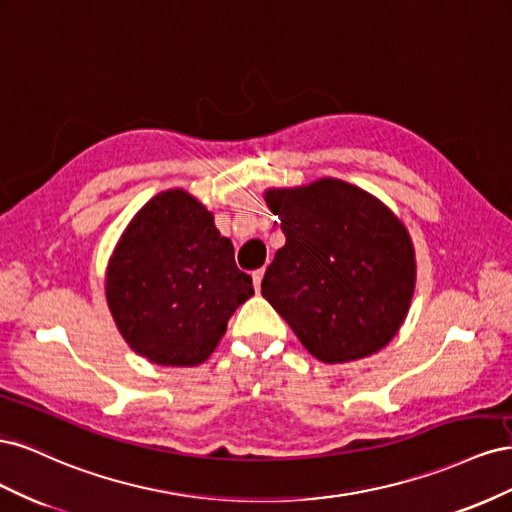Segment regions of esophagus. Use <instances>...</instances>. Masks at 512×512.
<instances>
[{"label": "esophagus", "mask_w": 512, "mask_h": 512, "mask_svg": "<svg viewBox=\"0 0 512 512\" xmlns=\"http://www.w3.org/2000/svg\"><path fill=\"white\" fill-rule=\"evenodd\" d=\"M262 277H265V269H258V271H254V273H252V280H254V288H256V292L260 290Z\"/></svg>", "instance_id": "esophagus-1"}]
</instances>
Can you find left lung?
Listing matches in <instances>:
<instances>
[{
    "label": "left lung",
    "mask_w": 512,
    "mask_h": 512,
    "mask_svg": "<svg viewBox=\"0 0 512 512\" xmlns=\"http://www.w3.org/2000/svg\"><path fill=\"white\" fill-rule=\"evenodd\" d=\"M265 203L280 215L286 245L265 273L262 297L322 363L382 350L416 286L406 224L374 194L333 177L269 188Z\"/></svg>",
    "instance_id": "8db88e82"
}]
</instances>
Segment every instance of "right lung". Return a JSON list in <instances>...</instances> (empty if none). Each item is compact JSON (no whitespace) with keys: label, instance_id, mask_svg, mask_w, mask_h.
<instances>
[{"label":"right lung","instance_id":"add662e5","mask_svg":"<svg viewBox=\"0 0 512 512\" xmlns=\"http://www.w3.org/2000/svg\"><path fill=\"white\" fill-rule=\"evenodd\" d=\"M104 290L126 344L170 367L205 363L230 316L254 294L213 213L181 188L138 209L108 260Z\"/></svg>","mask_w":512,"mask_h":512}]
</instances>
